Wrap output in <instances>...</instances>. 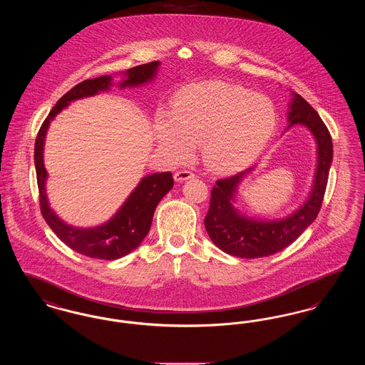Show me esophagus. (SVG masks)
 <instances>
[{
    "instance_id": "obj_1",
    "label": "esophagus",
    "mask_w": 365,
    "mask_h": 365,
    "mask_svg": "<svg viewBox=\"0 0 365 365\" xmlns=\"http://www.w3.org/2000/svg\"><path fill=\"white\" fill-rule=\"evenodd\" d=\"M194 178V174L189 171V170H180V171H176L174 174V179L176 182H185L187 179Z\"/></svg>"
}]
</instances>
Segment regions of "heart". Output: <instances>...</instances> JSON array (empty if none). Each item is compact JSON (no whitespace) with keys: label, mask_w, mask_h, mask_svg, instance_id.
<instances>
[{"label":"heart","mask_w":365,"mask_h":365,"mask_svg":"<svg viewBox=\"0 0 365 365\" xmlns=\"http://www.w3.org/2000/svg\"><path fill=\"white\" fill-rule=\"evenodd\" d=\"M277 127L271 100L226 82H202L175 94L173 112L157 115L156 137L174 160L190 155L202 142L207 165L222 173L238 171L265 149Z\"/></svg>","instance_id":"obj_1"}]
</instances>
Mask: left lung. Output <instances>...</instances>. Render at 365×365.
Wrapping results in <instances>:
<instances>
[{
	"label": "left lung",
	"mask_w": 365,
	"mask_h": 365,
	"mask_svg": "<svg viewBox=\"0 0 365 365\" xmlns=\"http://www.w3.org/2000/svg\"><path fill=\"white\" fill-rule=\"evenodd\" d=\"M287 119L286 130L304 125L311 131L317 145V164L311 192L305 202L286 217L256 219L243 215L234 207L241 182L256 165L217 180L210 192V205L204 223L212 242L227 255L241 259H259L278 253L312 225L322 208L332 161L330 133L317 112L297 93H293L289 104Z\"/></svg>",
	"instance_id": "1"
}]
</instances>
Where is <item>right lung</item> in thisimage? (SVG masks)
Wrapping results in <instances>:
<instances>
[{"mask_svg": "<svg viewBox=\"0 0 365 365\" xmlns=\"http://www.w3.org/2000/svg\"><path fill=\"white\" fill-rule=\"evenodd\" d=\"M158 67L160 61H152L123 72L124 79L120 81L119 87H138L152 82L156 78ZM110 86H113L112 76L104 75L87 79L72 87L53 106L49 116L41 125L34 148L35 171L43 219L53 232L72 250L87 257L101 260H118L137 249L150 230L157 204L174 187L171 173L148 175L140 179L138 186L131 191L122 207L108 222L88 228L71 226L61 220L51 208L46 195L48 173L43 164V146L51 122L72 101L96 96L100 91H108Z\"/></svg>", "mask_w": 365, "mask_h": 365, "instance_id": "right-lung-1", "label": "right lung"}]
</instances>
